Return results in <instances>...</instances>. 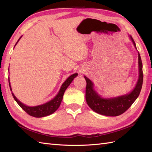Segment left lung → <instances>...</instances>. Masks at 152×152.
<instances>
[{
	"label": "left lung",
	"instance_id": "left-lung-1",
	"mask_svg": "<svg viewBox=\"0 0 152 152\" xmlns=\"http://www.w3.org/2000/svg\"><path fill=\"white\" fill-rule=\"evenodd\" d=\"M129 37L137 49L136 44L131 35ZM138 78L134 88L130 93L114 97H102L94 89L93 82L86 76L87 86L86 90V99L88 106L93 111L106 116H118L122 114L133 104L139 95L143 82L142 63L139 52L138 53Z\"/></svg>",
	"mask_w": 152,
	"mask_h": 152
}]
</instances>
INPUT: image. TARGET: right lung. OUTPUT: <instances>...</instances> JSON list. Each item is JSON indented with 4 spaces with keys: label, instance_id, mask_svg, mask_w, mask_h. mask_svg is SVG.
<instances>
[{
    "label": "right lung",
    "instance_id": "right-lung-1",
    "mask_svg": "<svg viewBox=\"0 0 152 152\" xmlns=\"http://www.w3.org/2000/svg\"><path fill=\"white\" fill-rule=\"evenodd\" d=\"M21 37L22 36L19 38L18 42L15 44L14 48L16 45H17L18 42L21 39ZM77 76H78V73H74L72 74L71 76H70L69 78H68L65 81L63 82L62 86L61 87L59 92H58L56 96H55V97L53 99L50 100V101L44 103V104L34 106H27L26 104H23V103H22L20 101H19V100L16 98V96L14 95V93L12 92L10 82V78H8V82H9L10 89L12 91L13 97H14V99H15V101L17 102L19 106H20V107L24 111L26 112L28 115L33 116V117H35V118H42V117H45V116H48L49 115L52 114L53 113H54L58 108H59L61 103V101H62L63 100L64 91H65V90L69 86L70 83H72L74 78H75Z\"/></svg>",
    "mask_w": 152,
    "mask_h": 152
}]
</instances>
